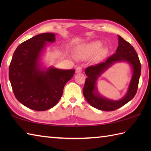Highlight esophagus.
Returning <instances> with one entry per match:
<instances>
[{"label": "esophagus", "mask_w": 151, "mask_h": 151, "mask_svg": "<svg viewBox=\"0 0 151 151\" xmlns=\"http://www.w3.org/2000/svg\"><path fill=\"white\" fill-rule=\"evenodd\" d=\"M82 71V69L81 67H77L76 69V73H81Z\"/></svg>", "instance_id": "obj_1"}]
</instances>
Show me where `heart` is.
<instances>
[{
  "label": "heart",
  "instance_id": "b5f03b06",
  "mask_svg": "<svg viewBox=\"0 0 151 151\" xmlns=\"http://www.w3.org/2000/svg\"><path fill=\"white\" fill-rule=\"evenodd\" d=\"M102 47V43L101 41H93L80 47L78 49V54L82 58H86L98 52V57L100 58L105 54L104 50H100Z\"/></svg>",
  "mask_w": 151,
  "mask_h": 151
}]
</instances>
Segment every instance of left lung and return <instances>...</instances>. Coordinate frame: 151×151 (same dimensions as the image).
<instances>
[{"label": "left lung", "mask_w": 151, "mask_h": 151, "mask_svg": "<svg viewBox=\"0 0 151 151\" xmlns=\"http://www.w3.org/2000/svg\"><path fill=\"white\" fill-rule=\"evenodd\" d=\"M118 39L119 45L116 52L108 57L106 62L88 67L85 70L88 78H86L83 94L88 103L98 110L110 111L121 108L132 100L136 94L138 88L141 75V63L138 55L134 48L128 41L120 36H118ZM117 61L128 62L132 67L133 71L126 95L121 100L113 101L102 98L99 94L96 87V82L102 73L112 64Z\"/></svg>", "instance_id": "1"}]
</instances>
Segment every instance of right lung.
<instances>
[{
  "instance_id": "1",
  "label": "right lung",
  "mask_w": 151,
  "mask_h": 151,
  "mask_svg": "<svg viewBox=\"0 0 151 151\" xmlns=\"http://www.w3.org/2000/svg\"><path fill=\"white\" fill-rule=\"evenodd\" d=\"M55 34H38L19 45L9 67V78L16 99L36 111L54 107L63 95V88L75 74L74 69L41 68V54L47 42H54Z\"/></svg>"
}]
</instances>
